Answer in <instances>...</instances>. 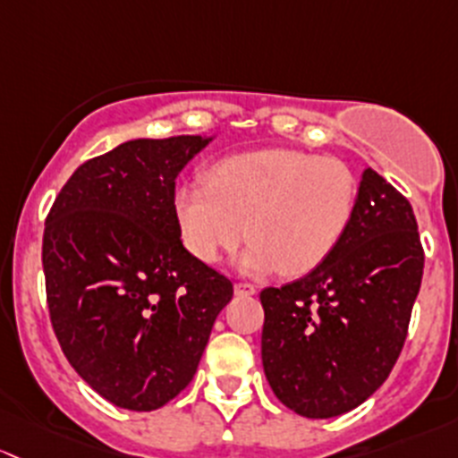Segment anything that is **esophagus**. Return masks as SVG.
<instances>
[{
    "mask_svg": "<svg viewBox=\"0 0 458 458\" xmlns=\"http://www.w3.org/2000/svg\"><path fill=\"white\" fill-rule=\"evenodd\" d=\"M235 295L240 298H249V295H256L258 293V286L251 284V282H235Z\"/></svg>",
    "mask_w": 458,
    "mask_h": 458,
    "instance_id": "34e87169",
    "label": "esophagus"
}]
</instances>
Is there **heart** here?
<instances>
[{
    "mask_svg": "<svg viewBox=\"0 0 458 458\" xmlns=\"http://www.w3.org/2000/svg\"><path fill=\"white\" fill-rule=\"evenodd\" d=\"M357 209V178L344 160L291 148L233 154L211 165L207 182L174 191L182 244L214 264L247 235L244 271L304 276L339 247Z\"/></svg>",
    "mask_w": 458,
    "mask_h": 458,
    "instance_id": "b5f03b06",
    "label": "heart"
}]
</instances>
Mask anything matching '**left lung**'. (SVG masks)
I'll list each match as a JSON object with an SVG mask.
<instances>
[{
	"label": "left lung",
	"instance_id": "left-lung-1",
	"mask_svg": "<svg viewBox=\"0 0 458 458\" xmlns=\"http://www.w3.org/2000/svg\"><path fill=\"white\" fill-rule=\"evenodd\" d=\"M421 276L408 198L366 169L352 223L331 258L260 293L262 366L276 397L309 419L364 403L399 360Z\"/></svg>",
	"mask_w": 458,
	"mask_h": 458
}]
</instances>
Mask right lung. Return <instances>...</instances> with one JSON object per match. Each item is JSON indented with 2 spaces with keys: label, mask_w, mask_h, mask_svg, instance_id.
Instances as JSON below:
<instances>
[{
  "label": "right lung",
  "mask_w": 458,
  "mask_h": 458,
  "mask_svg": "<svg viewBox=\"0 0 458 458\" xmlns=\"http://www.w3.org/2000/svg\"><path fill=\"white\" fill-rule=\"evenodd\" d=\"M209 140H127L77 167L46 218L55 335L79 377L119 408L149 412L185 390L233 298L231 280L182 247L174 216L176 176Z\"/></svg>",
  "instance_id": "obj_1"
}]
</instances>
